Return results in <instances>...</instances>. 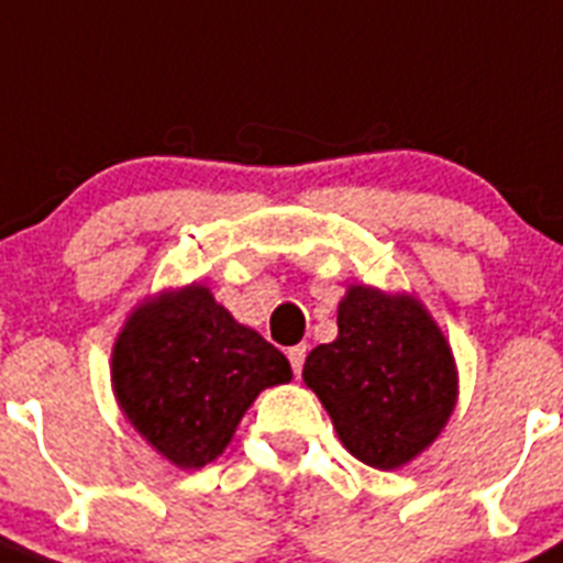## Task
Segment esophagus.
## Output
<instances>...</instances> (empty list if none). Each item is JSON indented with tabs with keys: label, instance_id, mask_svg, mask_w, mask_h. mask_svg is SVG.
<instances>
[{
	"label": "esophagus",
	"instance_id": "obj_1",
	"mask_svg": "<svg viewBox=\"0 0 563 563\" xmlns=\"http://www.w3.org/2000/svg\"><path fill=\"white\" fill-rule=\"evenodd\" d=\"M306 345H295V349H288V363H291V371H295V376L302 374V363H306Z\"/></svg>",
	"mask_w": 563,
	"mask_h": 563
}]
</instances>
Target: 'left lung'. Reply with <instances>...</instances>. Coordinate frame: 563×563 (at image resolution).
<instances>
[{
    "label": "left lung",
    "instance_id": "8db88e82",
    "mask_svg": "<svg viewBox=\"0 0 563 563\" xmlns=\"http://www.w3.org/2000/svg\"><path fill=\"white\" fill-rule=\"evenodd\" d=\"M336 329L334 342L306 356L302 379L351 456L397 471L433 444L456 408L451 345L417 297L371 286H349Z\"/></svg>",
    "mask_w": 563,
    "mask_h": 563
}]
</instances>
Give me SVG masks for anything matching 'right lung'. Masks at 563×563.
Here are the masks:
<instances>
[{"label": "right lung", "instance_id": "right-lung-1", "mask_svg": "<svg viewBox=\"0 0 563 563\" xmlns=\"http://www.w3.org/2000/svg\"><path fill=\"white\" fill-rule=\"evenodd\" d=\"M288 379L286 356L198 283L141 302L112 345L124 417L184 471L221 456L257 394Z\"/></svg>", "mask_w": 563, "mask_h": 563}]
</instances>
